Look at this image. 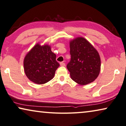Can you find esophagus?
I'll return each instance as SVG.
<instances>
[{"instance_id":"obj_1","label":"esophagus","mask_w":126,"mask_h":126,"mask_svg":"<svg viewBox=\"0 0 126 126\" xmlns=\"http://www.w3.org/2000/svg\"><path fill=\"white\" fill-rule=\"evenodd\" d=\"M60 65H61V66H65V63H64V62H61V63H60Z\"/></svg>"}]
</instances>
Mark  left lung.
I'll return each instance as SVG.
<instances>
[{"instance_id": "left-lung-1", "label": "left lung", "mask_w": 126, "mask_h": 126, "mask_svg": "<svg viewBox=\"0 0 126 126\" xmlns=\"http://www.w3.org/2000/svg\"><path fill=\"white\" fill-rule=\"evenodd\" d=\"M69 47L71 61L67 68L71 79L82 85L94 81L101 69V59L98 51L83 37L71 40Z\"/></svg>"}]
</instances>
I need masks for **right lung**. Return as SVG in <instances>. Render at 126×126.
<instances>
[{
    "mask_svg": "<svg viewBox=\"0 0 126 126\" xmlns=\"http://www.w3.org/2000/svg\"><path fill=\"white\" fill-rule=\"evenodd\" d=\"M56 55L49 45L37 44L26 55L24 68L27 78L37 84H45L52 79L59 67Z\"/></svg>",
    "mask_w": 126,
    "mask_h": 126,
    "instance_id": "right-lung-1",
    "label": "right lung"
}]
</instances>
